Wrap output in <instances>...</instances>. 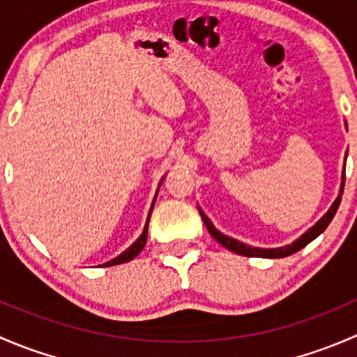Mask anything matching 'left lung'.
Masks as SVG:
<instances>
[{
	"label": "left lung",
	"instance_id": "8db88e82",
	"mask_svg": "<svg viewBox=\"0 0 357 357\" xmlns=\"http://www.w3.org/2000/svg\"><path fill=\"white\" fill-rule=\"evenodd\" d=\"M344 185H345V165H344V172H342V185H340V193H338L337 200L333 202L332 207L328 208V212H326L325 215H323L321 219H319L318 222H316L314 226H312L311 229H307V231L304 233V235L301 236V238L295 240L294 243H290V245H285V247H278V248H259V247H252V245H245V243L238 242V240L235 238H229V236L222 235L221 231H218V229L214 228V225L211 222V219L207 218V215L202 212V208L199 207V212L202 215V219H204L205 226H207L208 233L212 235V238L218 240L219 243H221L222 247H226L228 250L235 252V254H240V255H245V257H268V259H280V257H287V255H291L295 254V252H298L301 248H304L307 245L309 242H312V240L316 238V236L321 235L323 231H325L326 228H328V225L332 222L335 212H337L338 205H340V200H342V193H344Z\"/></svg>",
	"mask_w": 357,
	"mask_h": 357
}]
</instances>
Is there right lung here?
I'll return each instance as SVG.
<instances>
[{
  "mask_svg": "<svg viewBox=\"0 0 357 357\" xmlns=\"http://www.w3.org/2000/svg\"><path fill=\"white\" fill-rule=\"evenodd\" d=\"M160 185H162V181H160ZM160 185H158V188H160ZM157 193H158V190H157ZM155 199H157V195H155ZM155 199H153V204H155ZM153 204H152V207H150L149 218H146L145 229H143V233H142V235H139V238L136 240V242L132 243V245L129 247L128 250L122 252L121 255H117V257L112 259V261L105 262V264H103V266H105V268H107V266H117V264H122V262H129V261H131V259H135L136 255H138L139 252L143 250V247H145V243H146V236H149V222H150V215H152Z\"/></svg>",
  "mask_w": 357,
  "mask_h": 357,
  "instance_id": "right-lung-1",
  "label": "right lung"
}]
</instances>
